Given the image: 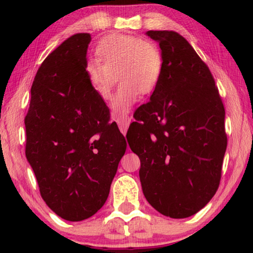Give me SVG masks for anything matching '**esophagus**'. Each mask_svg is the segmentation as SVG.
<instances>
[{
  "mask_svg": "<svg viewBox=\"0 0 253 253\" xmlns=\"http://www.w3.org/2000/svg\"><path fill=\"white\" fill-rule=\"evenodd\" d=\"M117 122H118L119 129H121V131L123 132V134L125 135L126 132H127L128 127H129V125H130V118H129V116H127V115H125V116H122L121 118H118Z\"/></svg>",
  "mask_w": 253,
  "mask_h": 253,
  "instance_id": "obj_1",
  "label": "esophagus"
}]
</instances>
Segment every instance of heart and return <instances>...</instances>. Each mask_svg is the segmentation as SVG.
<instances>
[{"label": "heart", "mask_w": 253, "mask_h": 253, "mask_svg": "<svg viewBox=\"0 0 253 253\" xmlns=\"http://www.w3.org/2000/svg\"><path fill=\"white\" fill-rule=\"evenodd\" d=\"M98 58H89L85 71L101 99L107 100L117 78L121 84L111 98L114 114L127 113L140 95H148L156 88L163 70V55L149 40L131 36H111L98 46Z\"/></svg>", "instance_id": "heart-1"}]
</instances>
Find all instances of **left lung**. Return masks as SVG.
<instances>
[{"instance_id": "obj_1", "label": "left lung", "mask_w": 253, "mask_h": 253, "mask_svg": "<svg viewBox=\"0 0 253 253\" xmlns=\"http://www.w3.org/2000/svg\"><path fill=\"white\" fill-rule=\"evenodd\" d=\"M146 34L160 44L163 70L151 100L135 111L127 142L140 160L148 203L163 215L184 219L219 187L225 111L211 71L185 38L174 31Z\"/></svg>"}]
</instances>
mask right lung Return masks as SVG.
<instances>
[{
  "mask_svg": "<svg viewBox=\"0 0 253 253\" xmlns=\"http://www.w3.org/2000/svg\"><path fill=\"white\" fill-rule=\"evenodd\" d=\"M89 33L68 38L42 62L24 119L25 156L46 205L67 221L101 209L126 139L89 81Z\"/></svg>",
  "mask_w": 253,
  "mask_h": 253,
  "instance_id": "obj_1",
  "label": "right lung"
}]
</instances>
